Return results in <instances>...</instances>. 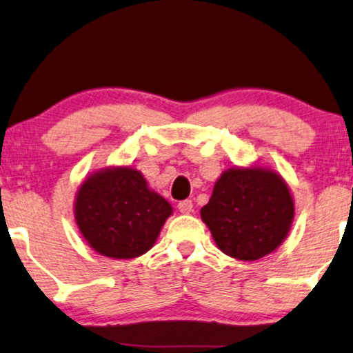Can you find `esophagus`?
<instances>
[{"mask_svg": "<svg viewBox=\"0 0 353 353\" xmlns=\"http://www.w3.org/2000/svg\"><path fill=\"white\" fill-rule=\"evenodd\" d=\"M177 208H179L181 213H190L194 210V203H192V200H182V202L177 203Z\"/></svg>", "mask_w": 353, "mask_h": 353, "instance_id": "34e87169", "label": "esophagus"}]
</instances>
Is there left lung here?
Here are the masks:
<instances>
[{
	"mask_svg": "<svg viewBox=\"0 0 353 353\" xmlns=\"http://www.w3.org/2000/svg\"><path fill=\"white\" fill-rule=\"evenodd\" d=\"M200 215L226 256L257 261L283 243L295 205L276 172L236 168L221 174Z\"/></svg>",
	"mask_w": 353,
	"mask_h": 353,
	"instance_id": "1",
	"label": "left lung"
}]
</instances>
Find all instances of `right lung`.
I'll return each mask as SVG.
<instances>
[{"label":"right lung","instance_id":"right-lung-1","mask_svg":"<svg viewBox=\"0 0 353 353\" xmlns=\"http://www.w3.org/2000/svg\"><path fill=\"white\" fill-rule=\"evenodd\" d=\"M172 207L148 189L132 168L104 169L79 187L77 225L89 246L105 257L133 259L153 248Z\"/></svg>","mask_w":353,"mask_h":353}]
</instances>
